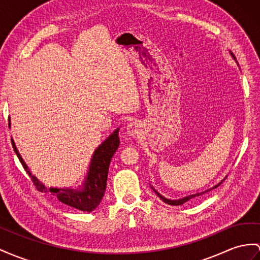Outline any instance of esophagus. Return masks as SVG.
Returning a JSON list of instances; mask_svg holds the SVG:
<instances>
[{
  "instance_id": "1",
  "label": "esophagus",
  "mask_w": 260,
  "mask_h": 260,
  "mask_svg": "<svg viewBox=\"0 0 260 260\" xmlns=\"http://www.w3.org/2000/svg\"><path fill=\"white\" fill-rule=\"evenodd\" d=\"M141 131L142 126L136 121H133L126 125V133H127L129 136H137L139 133H141Z\"/></svg>"
}]
</instances>
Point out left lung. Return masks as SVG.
<instances>
[{
  "mask_svg": "<svg viewBox=\"0 0 260 260\" xmlns=\"http://www.w3.org/2000/svg\"><path fill=\"white\" fill-rule=\"evenodd\" d=\"M230 55L232 56V58L234 59V60L237 62V60H236V58H235V56H234V54H233L232 51H230ZM223 181V180H222ZM222 181L219 182L218 184H216V185H214V187H212L211 189H208V190H205V191H203V192H198V193H196V194H190V196H187V197H183V198H181V199H178V200H171V199H167V198H165L164 196H161L160 193H159V192L155 189V188H152L151 187V189L154 190V192L160 198V200H162V201L165 202V203H167V204H169V205H181V204H183V203H185V202H188L189 200H191V199H193V198H197V197H200V196H202V194H204V193H208L209 191H211V190H213V189H215V188H217L219 184L222 183Z\"/></svg>",
  "mask_w": 260,
  "mask_h": 260,
  "instance_id": "1",
  "label": "left lung"
}]
</instances>
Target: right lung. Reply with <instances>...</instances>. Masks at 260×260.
<instances>
[{"mask_svg": "<svg viewBox=\"0 0 260 260\" xmlns=\"http://www.w3.org/2000/svg\"><path fill=\"white\" fill-rule=\"evenodd\" d=\"M9 122V125L11 126L10 119ZM118 131L119 128H116L101 145H99V147H96V149L92 155L89 169L88 172H86L84 180L82 184L76 189L68 187H46L41 180H38L36 176L31 174L29 168L27 167V165H26L21 154L18 152L13 138L12 145L13 148H14L15 154L19 159V161L23 165L24 169L30 177L31 181L34 182L38 191L51 192V194H54L59 201L62 202L63 204L72 206V208L81 210L83 212H92L100 204V202L102 201L104 196L111 159L113 155L115 154V151L117 150L119 146Z\"/></svg>", "mask_w": 260, "mask_h": 260, "instance_id": "right-lung-1", "label": "right lung"}]
</instances>
